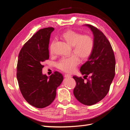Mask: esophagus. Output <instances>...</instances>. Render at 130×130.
<instances>
[{
  "label": "esophagus",
  "mask_w": 130,
  "mask_h": 130,
  "mask_svg": "<svg viewBox=\"0 0 130 130\" xmlns=\"http://www.w3.org/2000/svg\"><path fill=\"white\" fill-rule=\"evenodd\" d=\"M71 77V76L70 74H64V77H66V78H70Z\"/></svg>",
  "instance_id": "1"
}]
</instances>
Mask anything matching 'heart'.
<instances>
[{
    "mask_svg": "<svg viewBox=\"0 0 130 130\" xmlns=\"http://www.w3.org/2000/svg\"><path fill=\"white\" fill-rule=\"evenodd\" d=\"M62 38L72 47V52L75 54L63 57L57 63V67L66 72H72L79 64V59H87L91 56L94 47V41L89 35H82L73 30H68L62 34ZM54 41L51 43L50 50L52 52Z\"/></svg>",
    "mask_w": 130,
    "mask_h": 130,
    "instance_id": "heart-1",
    "label": "heart"
}]
</instances>
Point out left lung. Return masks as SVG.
Instances as JSON below:
<instances>
[{"label":"left lung","instance_id":"left-lung-1","mask_svg":"<svg viewBox=\"0 0 130 130\" xmlns=\"http://www.w3.org/2000/svg\"><path fill=\"white\" fill-rule=\"evenodd\" d=\"M85 26L93 33L94 47L87 61L80 68V73L85 75L83 78L73 77L76 82L73 94L79 102L91 106L100 101L108 93L115 77L116 60L110 43L102 31L91 25ZM88 74L91 77L87 79Z\"/></svg>","mask_w":130,"mask_h":130}]
</instances>
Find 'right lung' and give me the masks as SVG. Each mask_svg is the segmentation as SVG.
<instances>
[{
    "instance_id": "add662e5",
    "label": "right lung",
    "mask_w": 130,
    "mask_h": 130,
    "mask_svg": "<svg viewBox=\"0 0 130 130\" xmlns=\"http://www.w3.org/2000/svg\"><path fill=\"white\" fill-rule=\"evenodd\" d=\"M54 29L49 27L39 30L25 43L18 56L17 78L20 90L27 102L38 108L52 103L63 80L58 72L49 77L42 73V63L50 57L49 43Z\"/></svg>"
}]
</instances>
